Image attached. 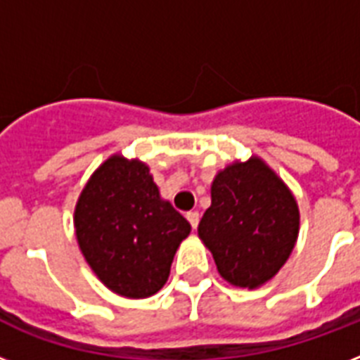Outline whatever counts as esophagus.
I'll return each mask as SVG.
<instances>
[{"label":"esophagus","mask_w":360,"mask_h":360,"mask_svg":"<svg viewBox=\"0 0 360 360\" xmlns=\"http://www.w3.org/2000/svg\"><path fill=\"white\" fill-rule=\"evenodd\" d=\"M186 220H188L192 228L196 230L198 224H200V213H198V211H191V213H186Z\"/></svg>","instance_id":"1"}]
</instances>
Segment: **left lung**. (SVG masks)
I'll list each match as a JSON object with an SVG mask.
<instances>
[{"mask_svg": "<svg viewBox=\"0 0 360 360\" xmlns=\"http://www.w3.org/2000/svg\"><path fill=\"white\" fill-rule=\"evenodd\" d=\"M299 224L301 213L290 186L263 158L252 155L214 175L211 207L200 220L198 237L226 282L256 290L284 267Z\"/></svg>", "mask_w": 360, "mask_h": 360, "instance_id": "left-lung-1", "label": "left lung"}]
</instances>
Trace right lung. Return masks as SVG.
<instances>
[{"label":"right lung","mask_w":360,"mask_h":360,"mask_svg":"<svg viewBox=\"0 0 360 360\" xmlns=\"http://www.w3.org/2000/svg\"><path fill=\"white\" fill-rule=\"evenodd\" d=\"M75 231L87 265L110 291L146 299L166 284L191 224L160 196L146 162L115 153L82 188Z\"/></svg>","instance_id":"add662e5"}]
</instances>
